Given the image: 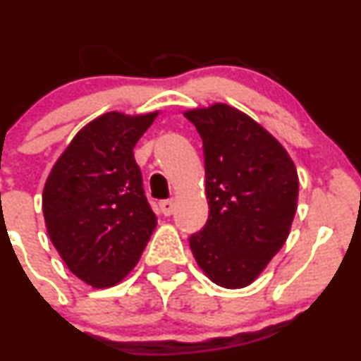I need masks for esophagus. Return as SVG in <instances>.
Returning <instances> with one entry per match:
<instances>
[{
	"label": "esophagus",
	"instance_id": "esophagus-1",
	"mask_svg": "<svg viewBox=\"0 0 361 361\" xmlns=\"http://www.w3.org/2000/svg\"><path fill=\"white\" fill-rule=\"evenodd\" d=\"M159 209L164 215H171L173 212H175V202H173V200H161L159 202Z\"/></svg>",
	"mask_w": 361,
	"mask_h": 361
}]
</instances>
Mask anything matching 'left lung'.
<instances>
[{
	"mask_svg": "<svg viewBox=\"0 0 361 361\" xmlns=\"http://www.w3.org/2000/svg\"><path fill=\"white\" fill-rule=\"evenodd\" d=\"M204 142L209 219L190 235L198 267L214 283L243 288L287 241L299 176L270 132L224 103L186 111Z\"/></svg>",
	"mask_w": 361,
	"mask_h": 361,
	"instance_id": "obj_1",
	"label": "left lung"
}]
</instances>
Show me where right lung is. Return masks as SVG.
<instances>
[{
  "label": "right lung",
  "mask_w": 361,
  "mask_h": 361,
  "mask_svg": "<svg viewBox=\"0 0 361 361\" xmlns=\"http://www.w3.org/2000/svg\"><path fill=\"white\" fill-rule=\"evenodd\" d=\"M157 111H110L74 135L44 186L49 238L78 279L103 288L137 264L156 229L134 147Z\"/></svg>",
  "instance_id": "obj_1"
}]
</instances>
